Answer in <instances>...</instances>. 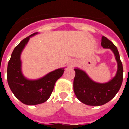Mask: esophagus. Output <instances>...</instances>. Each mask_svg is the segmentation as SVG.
<instances>
[{
  "label": "esophagus",
  "instance_id": "esophagus-1",
  "mask_svg": "<svg viewBox=\"0 0 129 129\" xmlns=\"http://www.w3.org/2000/svg\"><path fill=\"white\" fill-rule=\"evenodd\" d=\"M70 66H73V64H71V65H70Z\"/></svg>",
  "mask_w": 129,
  "mask_h": 129
}]
</instances>
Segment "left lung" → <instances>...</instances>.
Segmentation results:
<instances>
[{
	"label": "left lung",
	"mask_w": 129,
	"mask_h": 129,
	"mask_svg": "<svg viewBox=\"0 0 129 129\" xmlns=\"http://www.w3.org/2000/svg\"><path fill=\"white\" fill-rule=\"evenodd\" d=\"M101 45L103 48H110L113 52L117 62V71L115 77L105 84H99L89 78L83 70L75 68L73 88L76 97L85 104L101 106L113 98L120 89L123 81V66L117 48L104 36L102 37Z\"/></svg>",
	"instance_id": "obj_1"
}]
</instances>
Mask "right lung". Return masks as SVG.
Wrapping results in <instances>:
<instances>
[{
	"mask_svg": "<svg viewBox=\"0 0 129 129\" xmlns=\"http://www.w3.org/2000/svg\"><path fill=\"white\" fill-rule=\"evenodd\" d=\"M31 34L22 40L13 50L7 65V83L15 97L27 105H36L45 102L50 97L54 84L64 73V68H59L48 73L37 80H28L21 73V52Z\"/></svg>",
	"mask_w": 129,
	"mask_h": 129,
	"instance_id": "1",
	"label": "right lung"
}]
</instances>
